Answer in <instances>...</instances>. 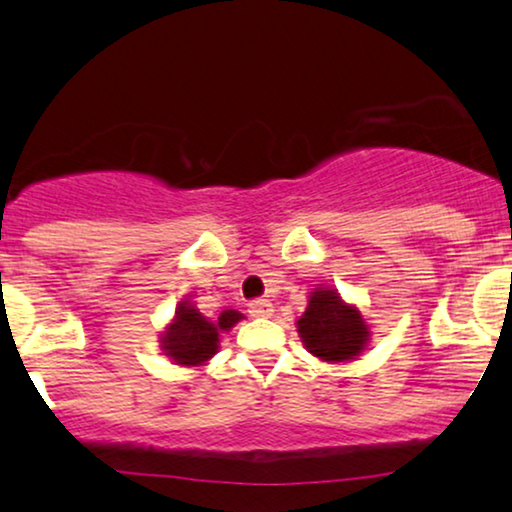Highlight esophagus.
<instances>
[{
    "label": "esophagus",
    "instance_id": "1",
    "mask_svg": "<svg viewBox=\"0 0 512 512\" xmlns=\"http://www.w3.org/2000/svg\"><path fill=\"white\" fill-rule=\"evenodd\" d=\"M272 313H275V305H272L270 301H265V298H261V301H254L249 305V315L251 317H272Z\"/></svg>",
    "mask_w": 512,
    "mask_h": 512
}]
</instances>
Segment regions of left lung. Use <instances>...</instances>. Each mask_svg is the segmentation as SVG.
<instances>
[{"label": "left lung", "mask_w": 512, "mask_h": 512, "mask_svg": "<svg viewBox=\"0 0 512 512\" xmlns=\"http://www.w3.org/2000/svg\"><path fill=\"white\" fill-rule=\"evenodd\" d=\"M303 348L329 364L353 362L371 343V324L355 303L345 301L336 287L317 284L308 294L305 313L296 320Z\"/></svg>", "instance_id": "left-lung-1"}]
</instances>
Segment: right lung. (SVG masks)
I'll return each instance as SVG.
<instances>
[{"label": "right lung", "mask_w": 512, "mask_h": 512, "mask_svg": "<svg viewBox=\"0 0 512 512\" xmlns=\"http://www.w3.org/2000/svg\"><path fill=\"white\" fill-rule=\"evenodd\" d=\"M242 320L244 315L230 308L211 320L188 298L176 305L174 317L159 331V348L178 367H204L221 350V334H228Z\"/></svg>", "instance_id": "obj_1"}]
</instances>
